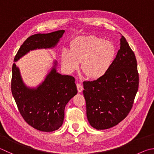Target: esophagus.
Here are the masks:
<instances>
[{"instance_id": "obj_1", "label": "esophagus", "mask_w": 154, "mask_h": 154, "mask_svg": "<svg viewBox=\"0 0 154 154\" xmlns=\"http://www.w3.org/2000/svg\"><path fill=\"white\" fill-rule=\"evenodd\" d=\"M77 91H78V92H79V93L82 92L83 91V86L81 84H79V83H77Z\"/></svg>"}]
</instances>
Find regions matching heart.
Listing matches in <instances>:
<instances>
[{
    "label": "heart",
    "instance_id": "1",
    "mask_svg": "<svg viewBox=\"0 0 154 154\" xmlns=\"http://www.w3.org/2000/svg\"><path fill=\"white\" fill-rule=\"evenodd\" d=\"M115 55L113 44L94 35L79 36L70 42L69 51L63 50L61 64L66 72L81 69L89 79H97L104 75Z\"/></svg>",
    "mask_w": 154,
    "mask_h": 154
}]
</instances>
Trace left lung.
Returning a JSON list of instances; mask_svg holds the SVG:
<instances>
[{
	"label": "left lung",
	"instance_id": "left-lung-1",
	"mask_svg": "<svg viewBox=\"0 0 154 154\" xmlns=\"http://www.w3.org/2000/svg\"><path fill=\"white\" fill-rule=\"evenodd\" d=\"M86 113L91 127L110 128L125 119L133 107L139 88L135 55L123 35L120 49L102 77L83 82Z\"/></svg>",
	"mask_w": 154,
	"mask_h": 154
}]
</instances>
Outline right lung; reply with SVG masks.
<instances>
[{"label":"right lung","instance_id":"add662e5","mask_svg":"<svg viewBox=\"0 0 154 154\" xmlns=\"http://www.w3.org/2000/svg\"><path fill=\"white\" fill-rule=\"evenodd\" d=\"M65 30L31 35L21 46L14 62L30 50L51 48L57 45ZM57 61L45 80L36 88H29L22 81L19 69L13 63L11 91L21 115L35 129L52 132L62 126L65 106L77 93L75 78L57 72Z\"/></svg>","mask_w":154,"mask_h":154}]
</instances>
